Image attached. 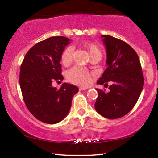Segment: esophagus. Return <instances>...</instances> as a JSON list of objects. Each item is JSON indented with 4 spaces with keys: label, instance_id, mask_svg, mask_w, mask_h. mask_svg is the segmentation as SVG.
Returning <instances> with one entry per match:
<instances>
[{
    "label": "esophagus",
    "instance_id": "1",
    "mask_svg": "<svg viewBox=\"0 0 158 158\" xmlns=\"http://www.w3.org/2000/svg\"><path fill=\"white\" fill-rule=\"evenodd\" d=\"M87 89H88V88H86V87H80V88H79V90H85Z\"/></svg>",
    "mask_w": 158,
    "mask_h": 158
}]
</instances>
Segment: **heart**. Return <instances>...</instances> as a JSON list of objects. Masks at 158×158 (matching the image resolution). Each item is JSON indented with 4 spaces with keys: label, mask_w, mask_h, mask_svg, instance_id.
<instances>
[{
    "label": "heart",
    "mask_w": 158,
    "mask_h": 158,
    "mask_svg": "<svg viewBox=\"0 0 158 158\" xmlns=\"http://www.w3.org/2000/svg\"><path fill=\"white\" fill-rule=\"evenodd\" d=\"M81 46L88 51L90 57L94 56H102V50L99 45L93 42L85 41L81 44ZM73 50L72 47H68L62 52L61 56V61L63 64L67 66L70 64L73 59ZM92 75L86 69L80 66H74L73 68L68 70L67 73V78L70 81L79 85L87 86L92 80Z\"/></svg>",
    "instance_id": "heart-1"
}]
</instances>
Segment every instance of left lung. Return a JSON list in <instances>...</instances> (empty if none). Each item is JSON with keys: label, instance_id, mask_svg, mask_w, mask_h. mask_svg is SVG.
Returning a JSON list of instances; mask_svg holds the SVG:
<instances>
[{"label": "left lung", "instance_id": "obj_1", "mask_svg": "<svg viewBox=\"0 0 158 158\" xmlns=\"http://www.w3.org/2000/svg\"><path fill=\"white\" fill-rule=\"evenodd\" d=\"M106 48L108 68L97 84L108 85L109 92L97 89L95 109L108 119H117L131 110L138 100L144 78L138 56L126 42L110 35H102Z\"/></svg>", "mask_w": 158, "mask_h": 158}]
</instances>
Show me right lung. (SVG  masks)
Listing matches in <instances>:
<instances>
[{
  "mask_svg": "<svg viewBox=\"0 0 158 158\" xmlns=\"http://www.w3.org/2000/svg\"><path fill=\"white\" fill-rule=\"evenodd\" d=\"M70 40L53 36L37 43L27 52L21 65L19 82L25 104L36 119L56 124L69 113L77 86L63 83L58 90L54 81L63 80L61 56Z\"/></svg>",
  "mask_w": 158,
  "mask_h": 158,
  "instance_id": "obj_1",
  "label": "right lung"
}]
</instances>
